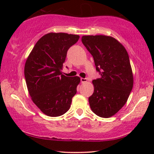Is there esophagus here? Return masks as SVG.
Instances as JSON below:
<instances>
[{
  "instance_id": "obj_1",
  "label": "esophagus",
  "mask_w": 154,
  "mask_h": 154,
  "mask_svg": "<svg viewBox=\"0 0 154 154\" xmlns=\"http://www.w3.org/2000/svg\"><path fill=\"white\" fill-rule=\"evenodd\" d=\"M88 81V79H86V78H85V79H83V78H81V83H85V82Z\"/></svg>"
}]
</instances>
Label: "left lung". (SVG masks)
<instances>
[{"mask_svg":"<svg viewBox=\"0 0 154 154\" xmlns=\"http://www.w3.org/2000/svg\"><path fill=\"white\" fill-rule=\"evenodd\" d=\"M81 41L101 75L92 81L94 92L88 98L90 108L98 116L109 118L125 105L133 87L128 52L119 41L108 35H83Z\"/></svg>","mask_w":154,"mask_h":154,"instance_id":"8db88e82","label":"left lung"}]
</instances>
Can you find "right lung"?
Segmentation results:
<instances>
[{
	"label": "right lung",
	"mask_w": 154,
	"mask_h": 154,
	"mask_svg": "<svg viewBox=\"0 0 154 154\" xmlns=\"http://www.w3.org/2000/svg\"><path fill=\"white\" fill-rule=\"evenodd\" d=\"M79 35L49 33L40 38L24 66V76L33 102L48 116H62L70 109L81 79L67 77L62 70L69 48Z\"/></svg>",
	"instance_id": "right-lung-1"
}]
</instances>
